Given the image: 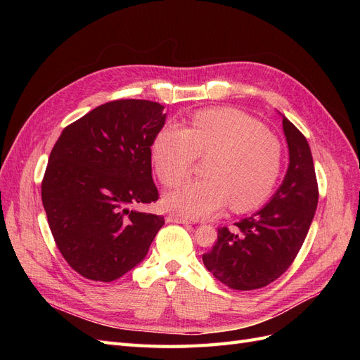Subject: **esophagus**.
Returning a JSON list of instances; mask_svg holds the SVG:
<instances>
[{
	"mask_svg": "<svg viewBox=\"0 0 360 360\" xmlns=\"http://www.w3.org/2000/svg\"><path fill=\"white\" fill-rule=\"evenodd\" d=\"M167 221H168V222H174V224H192V221H191V219H188V217H184V216L177 214V213L168 214Z\"/></svg>",
	"mask_w": 360,
	"mask_h": 360,
	"instance_id": "obj_1",
	"label": "esophagus"
}]
</instances>
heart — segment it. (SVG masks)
<instances>
[{"label": "heart", "mask_w": 360, "mask_h": 360, "mask_svg": "<svg viewBox=\"0 0 360 360\" xmlns=\"http://www.w3.org/2000/svg\"><path fill=\"white\" fill-rule=\"evenodd\" d=\"M160 181L171 188L186 179L197 156L213 155L207 180L188 181L171 192L167 204L192 219L209 217L231 201L236 212L263 204L282 168V146L264 124L233 108L193 114L189 127L167 124L153 143Z\"/></svg>", "instance_id": "heart-1"}]
</instances>
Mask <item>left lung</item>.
<instances>
[{"instance_id": "1", "label": "left lung", "mask_w": 360, "mask_h": 360, "mask_svg": "<svg viewBox=\"0 0 360 360\" xmlns=\"http://www.w3.org/2000/svg\"><path fill=\"white\" fill-rule=\"evenodd\" d=\"M290 163L274 197L234 230H217V240L202 255L207 270L233 290H257L291 266L307 238L319 202V184L307 138L282 117Z\"/></svg>"}]
</instances>
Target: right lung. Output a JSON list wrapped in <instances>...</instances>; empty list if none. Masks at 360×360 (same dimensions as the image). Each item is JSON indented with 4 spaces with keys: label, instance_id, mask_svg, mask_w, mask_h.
Instances as JSON below:
<instances>
[{
    "label": "right lung",
    "instance_id": "add662e5",
    "mask_svg": "<svg viewBox=\"0 0 360 360\" xmlns=\"http://www.w3.org/2000/svg\"><path fill=\"white\" fill-rule=\"evenodd\" d=\"M165 118L158 102L112 101L69 124L53 146L41 201L61 255L84 278H122L165 224L135 209L159 198L151 146Z\"/></svg>",
    "mask_w": 360,
    "mask_h": 360
}]
</instances>
